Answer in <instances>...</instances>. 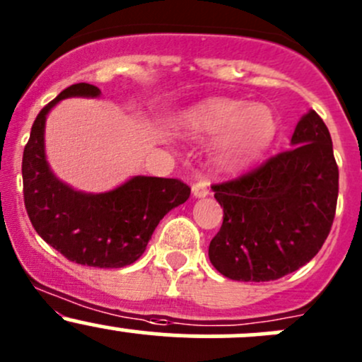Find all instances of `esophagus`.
Listing matches in <instances>:
<instances>
[{
  "label": "esophagus",
  "mask_w": 362,
  "mask_h": 362,
  "mask_svg": "<svg viewBox=\"0 0 362 362\" xmlns=\"http://www.w3.org/2000/svg\"><path fill=\"white\" fill-rule=\"evenodd\" d=\"M210 194V184L208 180H197L192 185V196L194 197H206Z\"/></svg>",
  "instance_id": "esophagus-1"
}]
</instances>
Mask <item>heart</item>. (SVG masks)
<instances>
[{"label":"heart","instance_id":"b5f03b06","mask_svg":"<svg viewBox=\"0 0 362 362\" xmlns=\"http://www.w3.org/2000/svg\"><path fill=\"white\" fill-rule=\"evenodd\" d=\"M178 132L187 139L220 135L213 161L222 170H235L257 158L271 144L276 121L265 105L215 98L182 114Z\"/></svg>","mask_w":362,"mask_h":362}]
</instances>
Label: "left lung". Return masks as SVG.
<instances>
[{
    "instance_id": "obj_1",
    "label": "left lung",
    "mask_w": 362,
    "mask_h": 362,
    "mask_svg": "<svg viewBox=\"0 0 362 362\" xmlns=\"http://www.w3.org/2000/svg\"><path fill=\"white\" fill-rule=\"evenodd\" d=\"M291 149L250 173L213 185L223 223L211 239L213 267L232 281H274L310 262L328 238L338 197V166L317 112L296 123Z\"/></svg>"
}]
</instances>
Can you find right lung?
<instances>
[{
  "label": "right lung",
  "mask_w": 362,
  "mask_h": 362,
  "mask_svg": "<svg viewBox=\"0 0 362 362\" xmlns=\"http://www.w3.org/2000/svg\"><path fill=\"white\" fill-rule=\"evenodd\" d=\"M100 97V90L78 83L45 105L30 128L22 158L24 203L37 234L79 265L121 269L139 260L166 213L191 196L177 178H128L105 192L76 191L53 173L45 151L48 112L64 98Z\"/></svg>",
  "instance_id": "1"
}]
</instances>
